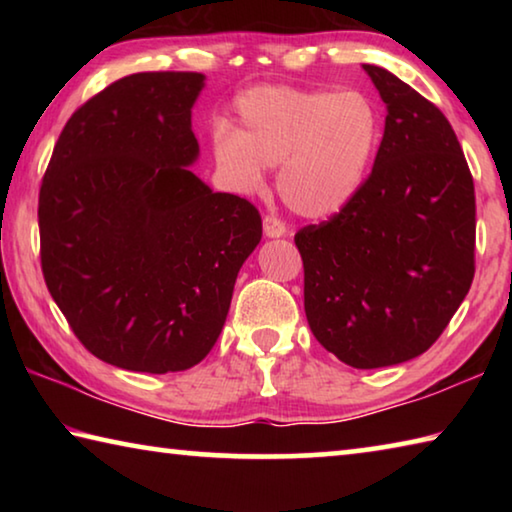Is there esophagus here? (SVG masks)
<instances>
[{"label": "esophagus", "instance_id": "1", "mask_svg": "<svg viewBox=\"0 0 512 512\" xmlns=\"http://www.w3.org/2000/svg\"><path fill=\"white\" fill-rule=\"evenodd\" d=\"M264 235L271 237V239L284 237V235H287V228H284V223H282L280 219H277V216L266 214V216H264Z\"/></svg>", "mask_w": 512, "mask_h": 512}]
</instances>
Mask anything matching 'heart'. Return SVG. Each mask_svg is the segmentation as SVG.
<instances>
[{
  "label": "heart",
  "instance_id": "obj_1",
  "mask_svg": "<svg viewBox=\"0 0 512 512\" xmlns=\"http://www.w3.org/2000/svg\"><path fill=\"white\" fill-rule=\"evenodd\" d=\"M235 108V131L219 128L212 140L232 189L253 194L264 167H277V192L305 219H329L357 198L381 142L379 110L366 94L257 85Z\"/></svg>",
  "mask_w": 512,
  "mask_h": 512
}]
</instances>
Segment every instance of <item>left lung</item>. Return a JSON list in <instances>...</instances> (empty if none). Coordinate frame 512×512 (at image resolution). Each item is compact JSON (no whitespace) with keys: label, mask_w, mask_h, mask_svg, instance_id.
I'll list each match as a JSON object with an SVG mask.
<instances>
[{"label":"left lung","mask_w":512,"mask_h":512,"mask_svg":"<svg viewBox=\"0 0 512 512\" xmlns=\"http://www.w3.org/2000/svg\"><path fill=\"white\" fill-rule=\"evenodd\" d=\"M386 103L375 164L357 198L298 230L305 314L352 368L427 352L474 277V183L447 117L411 85L363 65Z\"/></svg>","instance_id":"obj_1"}]
</instances>
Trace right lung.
Masks as SVG:
<instances>
[{
  "label": "right lung",
  "mask_w": 512,
  "mask_h": 512,
  "mask_svg": "<svg viewBox=\"0 0 512 512\" xmlns=\"http://www.w3.org/2000/svg\"><path fill=\"white\" fill-rule=\"evenodd\" d=\"M203 85L198 72L108 85L69 117L42 178L47 289L76 339L110 366L164 375L203 361L262 239L253 203L187 169Z\"/></svg>",
  "instance_id": "right-lung-1"
}]
</instances>
